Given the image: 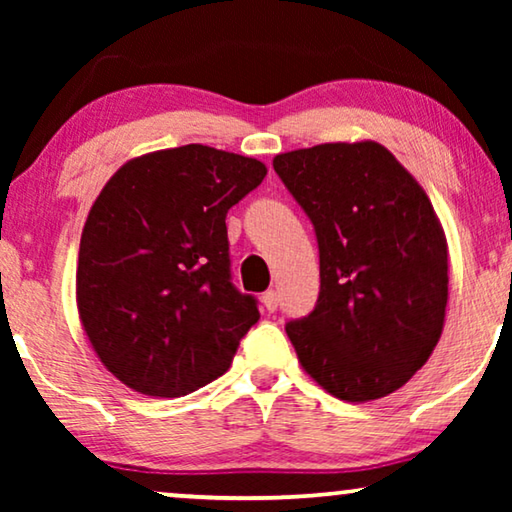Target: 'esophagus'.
Listing matches in <instances>:
<instances>
[{
    "mask_svg": "<svg viewBox=\"0 0 512 512\" xmlns=\"http://www.w3.org/2000/svg\"><path fill=\"white\" fill-rule=\"evenodd\" d=\"M261 303H263V307L268 312H275L277 310V303H279V298H277V291H265L263 296H261Z\"/></svg>",
    "mask_w": 512,
    "mask_h": 512,
    "instance_id": "1",
    "label": "esophagus"
}]
</instances>
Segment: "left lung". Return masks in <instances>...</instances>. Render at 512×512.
<instances>
[{"instance_id":"obj_1","label":"left lung","mask_w":512,"mask_h":512,"mask_svg":"<svg viewBox=\"0 0 512 512\" xmlns=\"http://www.w3.org/2000/svg\"><path fill=\"white\" fill-rule=\"evenodd\" d=\"M272 167L319 242L317 307L286 324L300 366L340 401L394 394L445 326L450 261L429 195L373 139L277 153Z\"/></svg>"}]
</instances>
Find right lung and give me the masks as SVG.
I'll return each instance as SVG.
<instances>
[{"label": "right lung", "instance_id": "1", "mask_svg": "<svg viewBox=\"0 0 512 512\" xmlns=\"http://www.w3.org/2000/svg\"><path fill=\"white\" fill-rule=\"evenodd\" d=\"M265 174L256 158L186 144L130 158L104 184L81 233L76 307L125 387L179 398L230 368L261 312L230 282L226 214Z\"/></svg>", "mask_w": 512, "mask_h": 512}]
</instances>
